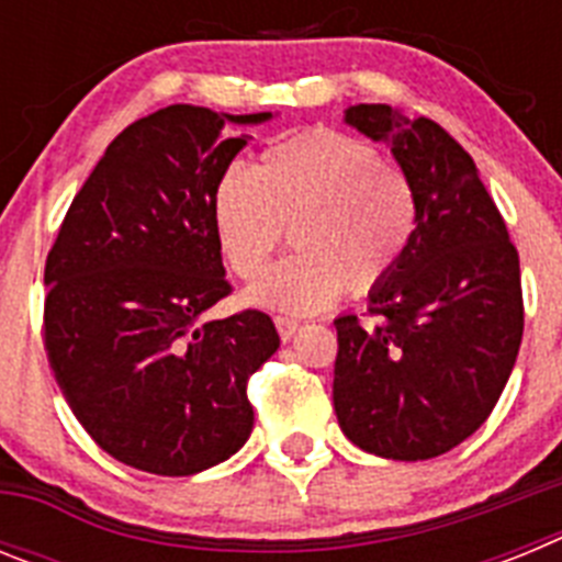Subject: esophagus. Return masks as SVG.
<instances>
[{
  "label": "esophagus",
  "instance_id": "esophagus-1",
  "mask_svg": "<svg viewBox=\"0 0 562 562\" xmlns=\"http://www.w3.org/2000/svg\"><path fill=\"white\" fill-rule=\"evenodd\" d=\"M297 321H292V317H284V315H278L276 317V329H278V335H281V340H290L292 335H295L297 331Z\"/></svg>",
  "mask_w": 562,
  "mask_h": 562
}]
</instances>
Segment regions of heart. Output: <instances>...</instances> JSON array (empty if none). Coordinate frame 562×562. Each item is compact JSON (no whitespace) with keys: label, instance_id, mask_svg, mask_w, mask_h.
I'll use <instances>...</instances> for the list:
<instances>
[{"label":"heart","instance_id":"heart-1","mask_svg":"<svg viewBox=\"0 0 562 562\" xmlns=\"http://www.w3.org/2000/svg\"><path fill=\"white\" fill-rule=\"evenodd\" d=\"M213 231L238 278H256L292 225L297 252L247 290L252 306L312 315L391 276L419 222L411 180L371 143L310 128L261 154L256 171L231 166L213 188Z\"/></svg>","mask_w":562,"mask_h":562}]
</instances>
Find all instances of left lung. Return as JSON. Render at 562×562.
Masks as SVG:
<instances>
[{"label":"left lung","instance_id":"8db88e82","mask_svg":"<svg viewBox=\"0 0 562 562\" xmlns=\"http://www.w3.org/2000/svg\"><path fill=\"white\" fill-rule=\"evenodd\" d=\"M342 121L391 148L419 222L400 267L371 286L374 324L335 321V414L366 453L436 459L484 425L513 374L518 250L473 157L439 123L385 103H357Z\"/></svg>","mask_w":562,"mask_h":562}]
</instances>
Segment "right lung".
Instances as JSON below:
<instances>
[{
    "label": "right lung",
    "instance_id": "1",
    "mask_svg": "<svg viewBox=\"0 0 562 562\" xmlns=\"http://www.w3.org/2000/svg\"><path fill=\"white\" fill-rule=\"evenodd\" d=\"M272 112L166 106L123 128L89 173L44 267V346L98 448L154 475L231 459L252 430L247 380L278 351L270 315L207 321L231 292L213 188Z\"/></svg>",
    "mask_w": 562,
    "mask_h": 562
}]
</instances>
